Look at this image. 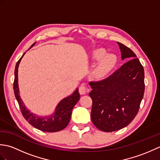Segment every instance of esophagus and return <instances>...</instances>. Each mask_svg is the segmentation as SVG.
<instances>
[{
  "mask_svg": "<svg viewBox=\"0 0 160 160\" xmlns=\"http://www.w3.org/2000/svg\"><path fill=\"white\" fill-rule=\"evenodd\" d=\"M88 91H89V89H88L84 85V84H82V85H81V86L79 87V93H80L81 95L85 94Z\"/></svg>",
  "mask_w": 160,
  "mask_h": 160,
  "instance_id": "34e87169",
  "label": "esophagus"
}]
</instances>
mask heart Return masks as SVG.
<instances>
[{
	"label": "heart",
	"instance_id": "1",
	"mask_svg": "<svg viewBox=\"0 0 160 160\" xmlns=\"http://www.w3.org/2000/svg\"><path fill=\"white\" fill-rule=\"evenodd\" d=\"M105 54H106V51L104 49H98L95 51L93 54V58L96 60H99L102 57L103 58L94 69V75L98 78L105 76L113 67L116 61V58L115 56L112 54H107L104 57Z\"/></svg>",
	"mask_w": 160,
	"mask_h": 160
}]
</instances>
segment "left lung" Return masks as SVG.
<instances>
[{"label": "left lung", "instance_id": "8db88e82", "mask_svg": "<svg viewBox=\"0 0 160 160\" xmlns=\"http://www.w3.org/2000/svg\"><path fill=\"white\" fill-rule=\"evenodd\" d=\"M122 60H129L111 76L89 82L92 90L91 118L93 124L104 132L127 127L138 113L144 96V70L132 51L118 42Z\"/></svg>", "mask_w": 160, "mask_h": 160}]
</instances>
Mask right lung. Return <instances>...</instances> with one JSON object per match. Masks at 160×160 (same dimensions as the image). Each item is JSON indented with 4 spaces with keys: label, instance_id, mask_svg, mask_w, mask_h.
<instances>
[{
    "label": "right lung",
    "instance_id": "right-lung-1",
    "mask_svg": "<svg viewBox=\"0 0 160 160\" xmlns=\"http://www.w3.org/2000/svg\"><path fill=\"white\" fill-rule=\"evenodd\" d=\"M34 42L31 46L32 47L35 45ZM30 47V48H31ZM25 55L23 54L22 56ZM22 56L17 62L15 68V78L13 82V91L15 97L18 101L20 111L25 120L33 127L45 132H53L62 130L69 124L70 121L73 108L80 100V93L77 89L74 93L61 100L56 108L54 113L51 116L39 117L31 113L24 104L19 95V89L18 84V68Z\"/></svg>",
    "mask_w": 160,
    "mask_h": 160
}]
</instances>
